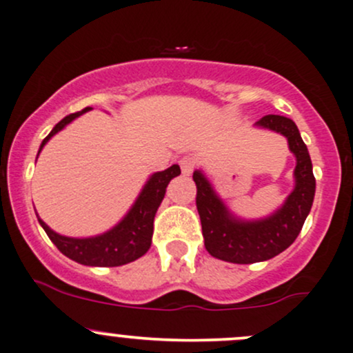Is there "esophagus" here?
<instances>
[{"instance_id": "obj_1", "label": "esophagus", "mask_w": 353, "mask_h": 353, "mask_svg": "<svg viewBox=\"0 0 353 353\" xmlns=\"http://www.w3.org/2000/svg\"><path fill=\"white\" fill-rule=\"evenodd\" d=\"M179 165H181V170H183L184 176H189V174L194 170L196 167V161L192 157H183L179 161Z\"/></svg>"}]
</instances>
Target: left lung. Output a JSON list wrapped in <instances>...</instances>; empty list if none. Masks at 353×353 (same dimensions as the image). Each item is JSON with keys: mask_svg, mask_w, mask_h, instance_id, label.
<instances>
[{"mask_svg": "<svg viewBox=\"0 0 353 353\" xmlns=\"http://www.w3.org/2000/svg\"><path fill=\"white\" fill-rule=\"evenodd\" d=\"M255 125L284 135L289 150L296 157L294 189L276 213L262 220H239L214 192L205 174L201 170H194L192 174L198 188L196 206L201 218L206 250L213 257L232 264L269 261L284 252L298 239L304 220L310 214L316 189L311 157L294 121L279 114H265Z\"/></svg>", "mask_w": 353, "mask_h": 353, "instance_id": "obj_1", "label": "left lung"}]
</instances>
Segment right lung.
<instances>
[{"mask_svg": "<svg viewBox=\"0 0 353 353\" xmlns=\"http://www.w3.org/2000/svg\"><path fill=\"white\" fill-rule=\"evenodd\" d=\"M91 108H84L83 111L77 113L68 114L62 118L49 135L43 139L40 150L43 145L55 135L61 132L65 125L70 121L76 120L83 113H86ZM39 150V154H40ZM181 169L179 165L174 164L169 169L162 170V172L152 174L150 179L143 186L142 192L139 194L137 201L130 208V211L125 214L123 220L117 226L108 230L106 233H101L98 236H89V239H70V236H64L55 233L50 230L47 223H43L39 218V223L46 230L49 239L54 242L55 247L65 255V257L72 259V261L79 262L83 265H92V267H118L125 265L128 262L137 261L139 257L147 254L152 243V233H154V218L157 213L159 206H161L162 199L165 196V188L170 183V179L179 176Z\"/></svg>", "mask_w": 353, "mask_h": 353, "instance_id": "right-lung-1", "label": "right lung"}]
</instances>
